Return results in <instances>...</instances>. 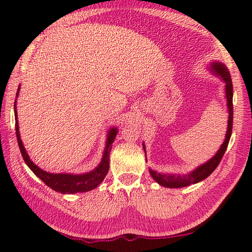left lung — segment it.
<instances>
[{"label": "left lung", "mask_w": 252, "mask_h": 252, "mask_svg": "<svg viewBox=\"0 0 252 252\" xmlns=\"http://www.w3.org/2000/svg\"><path fill=\"white\" fill-rule=\"evenodd\" d=\"M210 69L213 73L220 77L224 82H225V96L227 101V108H228V121H227V131L225 134V140L221 145L220 149L217 152V154L213 156L210 160H208L206 163H203L199 167L196 168L194 171L187 173V174H162L158 173L156 171L149 169V173H151L152 178L157 182L158 184L162 185L164 187H170V189H179V187L189 186L191 184H196L198 182L207 179L210 175L216 168L221 162V159L224 156V153L226 152V148L228 145L229 138L232 135V129H233V84L231 74H229L228 69L224 63L220 62H212ZM144 152L146 155L145 145L143 144ZM147 160V159H146Z\"/></svg>", "instance_id": "8db88e82"}]
</instances>
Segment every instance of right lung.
Here are the masks:
<instances>
[{"instance_id":"add662e5","label":"right lung","mask_w":252,"mask_h":252,"mask_svg":"<svg viewBox=\"0 0 252 252\" xmlns=\"http://www.w3.org/2000/svg\"><path fill=\"white\" fill-rule=\"evenodd\" d=\"M19 89L17 90L16 96H18ZM15 109V127H16V136H17L18 146L20 149L21 156H23L25 162L30 168V170L33 172L37 178L41 179L44 183L51 187L52 189L55 191H60L62 194H76V192H84L94 189L97 187L103 180L105 179L106 174L108 173L109 170V155L111 151V144L115 141V137L118 133L117 127H111L108 131V135H107V142L105 152L101 158V161L93 171L87 172L84 174H71V173H50L45 172L42 169H40L37 165H35L31 161L28 154H27L25 146L23 145V142L20 140L19 134V126L17 121V111H16V101L14 105Z\"/></svg>"}]
</instances>
